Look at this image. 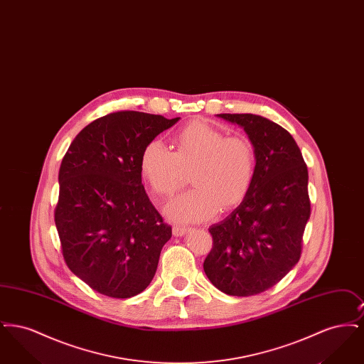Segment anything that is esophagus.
Masks as SVG:
<instances>
[{"mask_svg": "<svg viewBox=\"0 0 364 364\" xmlns=\"http://www.w3.org/2000/svg\"><path fill=\"white\" fill-rule=\"evenodd\" d=\"M190 228L187 226H173V235L176 237H181V236H186L188 233Z\"/></svg>", "mask_w": 364, "mask_h": 364, "instance_id": "obj_1", "label": "esophagus"}]
</instances>
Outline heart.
I'll list each match as a JSON object with an SVG mask.
<instances>
[{"mask_svg": "<svg viewBox=\"0 0 364 364\" xmlns=\"http://www.w3.org/2000/svg\"><path fill=\"white\" fill-rule=\"evenodd\" d=\"M172 151L161 140L150 141L140 156V172L150 188L171 196L191 172L195 188L168 202L164 211L176 223H199L218 208L239 205L255 176V150L248 139L226 136L208 122H192L173 140Z\"/></svg>", "mask_w": 364, "mask_h": 364, "instance_id": "b5f03b06", "label": "heart"}]
</instances>
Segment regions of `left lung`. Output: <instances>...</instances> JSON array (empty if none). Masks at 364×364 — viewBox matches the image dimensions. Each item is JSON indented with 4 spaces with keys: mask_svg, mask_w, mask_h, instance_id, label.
Here are the masks:
<instances>
[{
    "mask_svg": "<svg viewBox=\"0 0 364 364\" xmlns=\"http://www.w3.org/2000/svg\"><path fill=\"white\" fill-rule=\"evenodd\" d=\"M237 124L255 150V176L242 203L208 228L213 248L203 269L211 284L230 296L267 291L300 259L311 214L309 171L292 135L262 116L217 114Z\"/></svg>",
    "mask_w": 364,
    "mask_h": 364,
    "instance_id": "8db88e82",
    "label": "left lung"
}]
</instances>
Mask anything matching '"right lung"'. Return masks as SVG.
<instances>
[{"mask_svg": "<svg viewBox=\"0 0 364 364\" xmlns=\"http://www.w3.org/2000/svg\"><path fill=\"white\" fill-rule=\"evenodd\" d=\"M180 117L116 112L88 124L70 143L54 213L70 272L109 297L143 292L172 237L141 184L143 149Z\"/></svg>", "mask_w": 364, "mask_h": 364, "instance_id": "add662e5", "label": "right lung"}]
</instances>
